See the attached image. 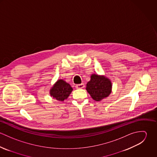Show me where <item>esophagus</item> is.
Segmentation results:
<instances>
[{
  "label": "esophagus",
  "mask_w": 157,
  "mask_h": 157,
  "mask_svg": "<svg viewBox=\"0 0 157 157\" xmlns=\"http://www.w3.org/2000/svg\"><path fill=\"white\" fill-rule=\"evenodd\" d=\"M76 88L77 89H82L85 87V85L83 83H81V84H78V85H77L75 86Z\"/></svg>",
  "instance_id": "34e87169"
}]
</instances>
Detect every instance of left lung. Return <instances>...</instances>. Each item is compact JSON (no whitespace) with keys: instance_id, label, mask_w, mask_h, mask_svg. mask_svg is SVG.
<instances>
[{"instance_id":"obj_1","label":"left lung","mask_w":157,"mask_h":157,"mask_svg":"<svg viewBox=\"0 0 157 157\" xmlns=\"http://www.w3.org/2000/svg\"><path fill=\"white\" fill-rule=\"evenodd\" d=\"M111 81L103 76L92 74L86 85V90L95 101H100L109 96L111 92Z\"/></svg>"}]
</instances>
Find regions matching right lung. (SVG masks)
Here are the masks:
<instances>
[{"instance_id": "obj_1", "label": "right lung", "mask_w": 157, "mask_h": 157, "mask_svg": "<svg viewBox=\"0 0 157 157\" xmlns=\"http://www.w3.org/2000/svg\"><path fill=\"white\" fill-rule=\"evenodd\" d=\"M72 90L69 84L63 80H59L50 90V94L57 100L62 101L67 98Z\"/></svg>"}]
</instances>
